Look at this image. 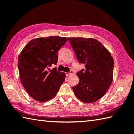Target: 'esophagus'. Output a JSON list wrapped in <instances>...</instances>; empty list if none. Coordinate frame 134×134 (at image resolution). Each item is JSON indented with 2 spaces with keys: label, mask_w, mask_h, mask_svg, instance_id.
Returning <instances> with one entry per match:
<instances>
[{
  "label": "esophagus",
  "mask_w": 134,
  "mask_h": 134,
  "mask_svg": "<svg viewBox=\"0 0 134 134\" xmlns=\"http://www.w3.org/2000/svg\"><path fill=\"white\" fill-rule=\"evenodd\" d=\"M74 74V73H73V71H71L70 72H66V73H65V74H66V76H70L71 74Z\"/></svg>",
  "instance_id": "1"
}]
</instances>
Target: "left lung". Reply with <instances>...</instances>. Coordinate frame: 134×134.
Listing matches in <instances>:
<instances>
[{
	"instance_id": "1",
	"label": "left lung",
	"mask_w": 134,
	"mask_h": 134,
	"mask_svg": "<svg viewBox=\"0 0 134 134\" xmlns=\"http://www.w3.org/2000/svg\"><path fill=\"white\" fill-rule=\"evenodd\" d=\"M85 71L78 72L79 82L72 89L79 100L92 103L107 93L113 81L114 62L111 54L100 42L92 38H68Z\"/></svg>"
}]
</instances>
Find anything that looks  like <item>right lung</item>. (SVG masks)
<instances>
[{"label":"right lung","mask_w":134,"mask_h":134,"mask_svg":"<svg viewBox=\"0 0 134 134\" xmlns=\"http://www.w3.org/2000/svg\"><path fill=\"white\" fill-rule=\"evenodd\" d=\"M67 41L64 37L49 36L33 39L18 56L21 83L29 96L39 102L52 99L63 83L65 74L49 67L58 62V52Z\"/></svg>","instance_id":"add662e5"}]
</instances>
